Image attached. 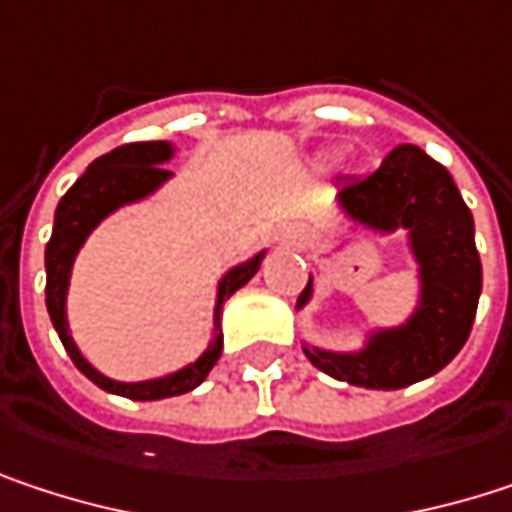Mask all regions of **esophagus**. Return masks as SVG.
<instances>
[{"label": "esophagus", "instance_id": "34e87169", "mask_svg": "<svg viewBox=\"0 0 512 512\" xmlns=\"http://www.w3.org/2000/svg\"><path fill=\"white\" fill-rule=\"evenodd\" d=\"M305 234L299 231V228H287L284 234H281V246L284 249H293V252H299V249H305Z\"/></svg>", "mask_w": 512, "mask_h": 512}]
</instances>
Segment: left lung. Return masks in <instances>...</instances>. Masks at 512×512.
Listing matches in <instances>:
<instances>
[{
    "instance_id": "1",
    "label": "left lung",
    "mask_w": 512,
    "mask_h": 512,
    "mask_svg": "<svg viewBox=\"0 0 512 512\" xmlns=\"http://www.w3.org/2000/svg\"><path fill=\"white\" fill-rule=\"evenodd\" d=\"M341 213L364 231H406L418 263V305L400 326L373 329L361 350L305 344L308 361L350 385L394 391L439 373L468 341L483 287L474 219L445 165L415 145H397L367 177L338 186ZM314 296V278L296 308Z\"/></svg>"
}]
</instances>
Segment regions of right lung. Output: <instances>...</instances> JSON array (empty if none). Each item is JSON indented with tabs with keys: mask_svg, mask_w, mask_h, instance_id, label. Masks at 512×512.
I'll list each match as a JSON object with an SVG mask.
<instances>
[{
	"mask_svg": "<svg viewBox=\"0 0 512 512\" xmlns=\"http://www.w3.org/2000/svg\"><path fill=\"white\" fill-rule=\"evenodd\" d=\"M174 156L171 142H136V145H121L106 156L94 159L88 165V171L64 192V198L55 207V222H52V237L47 243V311H50L52 326L67 350V356L73 358V364L103 391L109 394H121L130 400H162V397H177L186 394L192 388H198L207 373L213 370V364L222 356V305L243 287L252 281L260 260L266 255L257 252L255 257L231 266L216 287V308H213V338L207 344V350L195 361H189L186 367L156 376V379H142V382H118L109 379L106 373H100L88 358L79 353L70 326H67V287H70V272H73V260L79 255V249L85 246V240L91 237V231L112 216L115 210L145 201L148 195H154L162 183H168L174 174L165 171L162 165Z\"/></svg>",
	"mask_w": 512,
	"mask_h": 512,
	"instance_id": "1",
	"label": "right lung"
}]
</instances>
